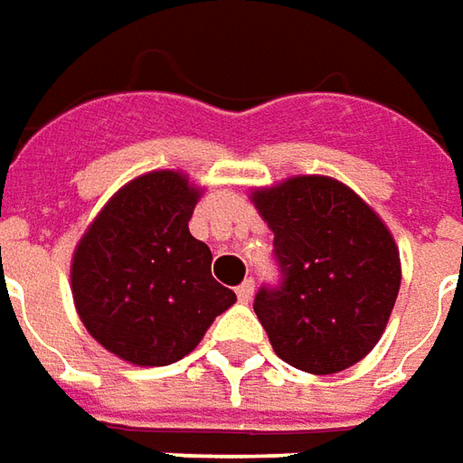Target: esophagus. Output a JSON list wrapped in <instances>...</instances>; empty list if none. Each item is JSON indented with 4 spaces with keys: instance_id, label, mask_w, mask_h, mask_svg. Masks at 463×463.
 <instances>
[{
    "instance_id": "obj_1",
    "label": "esophagus",
    "mask_w": 463,
    "mask_h": 463,
    "mask_svg": "<svg viewBox=\"0 0 463 463\" xmlns=\"http://www.w3.org/2000/svg\"><path fill=\"white\" fill-rule=\"evenodd\" d=\"M253 288H256V284H253V279H245L243 284L235 288V294H238V298H241L243 304H248V301L253 298Z\"/></svg>"
}]
</instances>
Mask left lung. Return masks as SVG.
<instances>
[{"mask_svg":"<svg viewBox=\"0 0 463 463\" xmlns=\"http://www.w3.org/2000/svg\"><path fill=\"white\" fill-rule=\"evenodd\" d=\"M273 231L279 281L253 309L273 352L297 370L332 375L377 345L401 288L390 231L363 200L329 177H294L253 194Z\"/></svg>","mask_w":463,"mask_h":463,"instance_id":"1","label":"left lung"}]
</instances>
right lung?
<instances>
[{"mask_svg":"<svg viewBox=\"0 0 463 463\" xmlns=\"http://www.w3.org/2000/svg\"><path fill=\"white\" fill-rule=\"evenodd\" d=\"M197 197L179 172H149L113 194L75 248V309L126 363H177L235 301L210 273V248L187 228Z\"/></svg>","mask_w":463,"mask_h":463,"instance_id":"add662e5","label":"right lung"}]
</instances>
